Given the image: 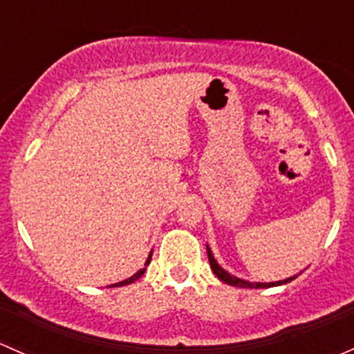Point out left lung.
Wrapping results in <instances>:
<instances>
[{"label":"left lung","mask_w":354,"mask_h":354,"mask_svg":"<svg viewBox=\"0 0 354 354\" xmlns=\"http://www.w3.org/2000/svg\"><path fill=\"white\" fill-rule=\"evenodd\" d=\"M206 250H207V259H209L211 269H213L214 274L218 276V279H221V281L227 283V285H232V286H236V288H271V286L285 285V283L293 281V279L297 278V276H293V278H286V279H283V281H274V283H250V281H245V279H240V278H236V276H232L230 272L225 271V269L221 268L220 264H218L216 259L213 257L209 247H206Z\"/></svg>","instance_id":"left-lung-1"}]
</instances>
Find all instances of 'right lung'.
<instances>
[{
	"instance_id": "add662e5",
	"label": "right lung",
	"mask_w": 354,
	"mask_h": 354,
	"mask_svg": "<svg viewBox=\"0 0 354 354\" xmlns=\"http://www.w3.org/2000/svg\"><path fill=\"white\" fill-rule=\"evenodd\" d=\"M150 261H151V254H150V256H148V259H147V264H145V266L150 264ZM145 271H147V269H140V271H138L136 274H133V276H131V278L124 279V281H121V283H115V285H112V286H124V285H131V283H134V281H136V279H140L141 276L145 274Z\"/></svg>"
}]
</instances>
